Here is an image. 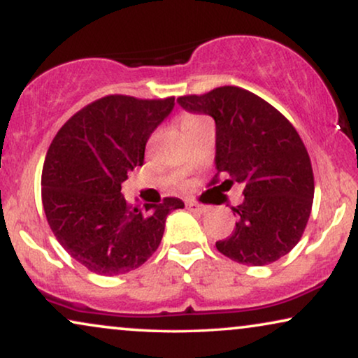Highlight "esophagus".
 <instances>
[{
  "label": "esophagus",
  "mask_w": 358,
  "mask_h": 358,
  "mask_svg": "<svg viewBox=\"0 0 358 358\" xmlns=\"http://www.w3.org/2000/svg\"><path fill=\"white\" fill-rule=\"evenodd\" d=\"M185 207L190 212H197V213H205L208 210V207H205V205H200V203H195V202H187L185 203Z\"/></svg>",
  "instance_id": "obj_1"
}]
</instances>
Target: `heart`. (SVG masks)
Wrapping results in <instances>:
<instances>
[{
    "instance_id": "1",
    "label": "heart",
    "mask_w": 358,
    "mask_h": 358,
    "mask_svg": "<svg viewBox=\"0 0 358 358\" xmlns=\"http://www.w3.org/2000/svg\"><path fill=\"white\" fill-rule=\"evenodd\" d=\"M207 119L202 115H184L182 120H180V127H182V130H189V129H194V127H197L205 122Z\"/></svg>"
}]
</instances>
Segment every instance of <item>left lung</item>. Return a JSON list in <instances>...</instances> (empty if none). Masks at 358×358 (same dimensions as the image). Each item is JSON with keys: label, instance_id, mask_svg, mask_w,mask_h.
Masks as SVG:
<instances>
[{"label": "left lung", "instance_id": "8db88e82", "mask_svg": "<svg viewBox=\"0 0 358 358\" xmlns=\"http://www.w3.org/2000/svg\"><path fill=\"white\" fill-rule=\"evenodd\" d=\"M179 106L215 120V168L223 184H241L244 200L231 236L217 243L224 256L267 266L300 241L315 197L311 161L293 125L261 97L236 86L184 96ZM217 182V180H215Z\"/></svg>", "mask_w": 358, "mask_h": 358}]
</instances>
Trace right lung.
<instances>
[{
    "label": "right lung",
    "mask_w": 358,
    "mask_h": 358,
    "mask_svg": "<svg viewBox=\"0 0 358 358\" xmlns=\"http://www.w3.org/2000/svg\"><path fill=\"white\" fill-rule=\"evenodd\" d=\"M174 109L158 101L107 96L62 127L42 171V203L58 243L99 275L140 267L158 249L168 215L180 199L130 207L120 194L129 173L143 164L146 141Z\"/></svg>",
    "instance_id": "obj_1"
}]
</instances>
